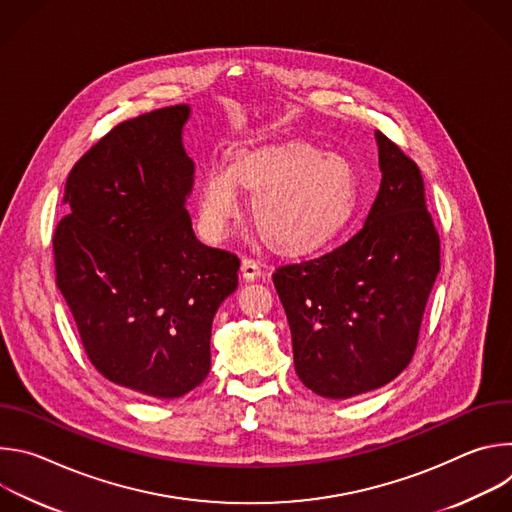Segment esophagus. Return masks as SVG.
I'll use <instances>...</instances> for the list:
<instances>
[{
	"label": "esophagus",
	"instance_id": "1",
	"mask_svg": "<svg viewBox=\"0 0 512 512\" xmlns=\"http://www.w3.org/2000/svg\"><path fill=\"white\" fill-rule=\"evenodd\" d=\"M241 273H243V279L245 281H255L259 275H261V265H259V261H255V259H243V263H241Z\"/></svg>",
	"mask_w": 512,
	"mask_h": 512
}]
</instances>
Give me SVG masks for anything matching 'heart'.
Returning a JSON list of instances; mask_svg holds the SVG:
<instances>
[{
    "mask_svg": "<svg viewBox=\"0 0 512 512\" xmlns=\"http://www.w3.org/2000/svg\"><path fill=\"white\" fill-rule=\"evenodd\" d=\"M239 184L253 194V223L281 251H308L348 221L356 174L352 164L308 141L243 150L233 164H212L198 186L200 225L225 237L241 212Z\"/></svg>",
    "mask_w": 512,
    "mask_h": 512,
    "instance_id": "1",
    "label": "heart"
}]
</instances>
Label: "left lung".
<instances>
[{
    "label": "left lung",
    "mask_w": 512,
    "mask_h": 512,
    "mask_svg": "<svg viewBox=\"0 0 512 512\" xmlns=\"http://www.w3.org/2000/svg\"><path fill=\"white\" fill-rule=\"evenodd\" d=\"M375 139L383 178L364 227L340 247L273 273L296 373L328 399L375 391L407 367L440 271L421 172L381 131Z\"/></svg>",
    "instance_id": "8db88e82"
}]
</instances>
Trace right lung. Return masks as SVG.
Here are the masks:
<instances>
[{
  "mask_svg": "<svg viewBox=\"0 0 512 512\" xmlns=\"http://www.w3.org/2000/svg\"><path fill=\"white\" fill-rule=\"evenodd\" d=\"M190 105L113 127L70 170L56 227V285L85 352L111 383L176 399L210 371L212 320L237 289L239 257L202 245L186 200Z\"/></svg>",
  "mask_w": 512,
  "mask_h": 512,
  "instance_id": "1",
  "label": "right lung"
}]
</instances>
